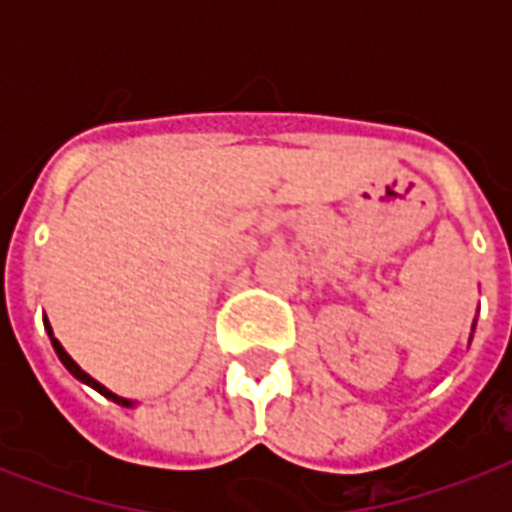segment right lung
<instances>
[{
	"label": "right lung",
	"mask_w": 512,
	"mask_h": 512,
	"mask_svg": "<svg viewBox=\"0 0 512 512\" xmlns=\"http://www.w3.org/2000/svg\"><path fill=\"white\" fill-rule=\"evenodd\" d=\"M44 327H47V332H50V337H52V329H50V324H47V321H44ZM52 348H55V353H58V358H60V361H63V366H66L68 372L74 374L76 380L87 382V385H90V388H95V390H98V393H103V396H106V398H111V401H116V404L130 406V401H127V398H119V396H116V393H111V390H108V388H103V385H100L98 380H92L90 374L82 372V369H79V364H76L74 358L68 356L66 350H63V345H60V342L55 340V337H52Z\"/></svg>",
	"instance_id": "add662e5"
}]
</instances>
